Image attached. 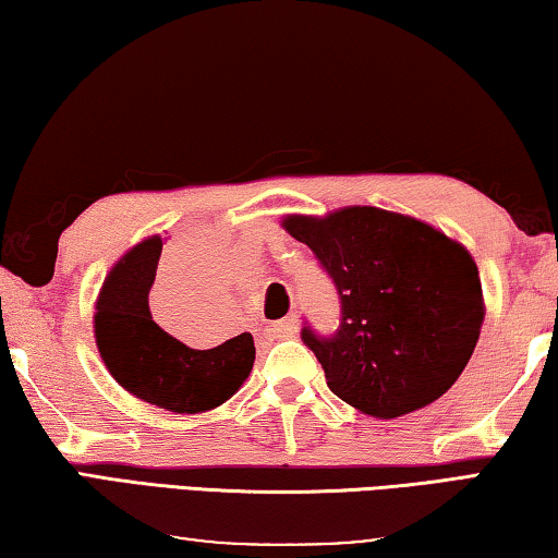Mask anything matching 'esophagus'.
Masks as SVG:
<instances>
[{
  "label": "esophagus",
  "instance_id": "34e87169",
  "mask_svg": "<svg viewBox=\"0 0 558 558\" xmlns=\"http://www.w3.org/2000/svg\"><path fill=\"white\" fill-rule=\"evenodd\" d=\"M296 331H299V319H296L294 314L284 316V319H281V322H274V327H271V333L277 339H289V337H294Z\"/></svg>",
  "mask_w": 558,
  "mask_h": 558
}]
</instances>
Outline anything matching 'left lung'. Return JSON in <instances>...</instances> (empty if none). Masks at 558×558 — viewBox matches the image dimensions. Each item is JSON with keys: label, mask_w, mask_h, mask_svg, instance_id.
<instances>
[{"label": "left lung", "mask_w": 558, "mask_h": 558, "mask_svg": "<svg viewBox=\"0 0 558 558\" xmlns=\"http://www.w3.org/2000/svg\"><path fill=\"white\" fill-rule=\"evenodd\" d=\"M337 284L341 322L331 339L302 331L341 401L397 418L447 393L484 324V291L464 244L407 214L341 207L281 219Z\"/></svg>", "instance_id": "8db88e82"}]
</instances>
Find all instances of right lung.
<instances>
[{"label": "right lung", "instance_id": "right-lung-1", "mask_svg": "<svg viewBox=\"0 0 558 558\" xmlns=\"http://www.w3.org/2000/svg\"><path fill=\"white\" fill-rule=\"evenodd\" d=\"M161 236L151 234L119 256L94 302V339L101 362L132 397L174 414H199L234 397L254 366L252 333L214 349H192L149 312Z\"/></svg>", "mask_w": 558, "mask_h": 558}]
</instances>
